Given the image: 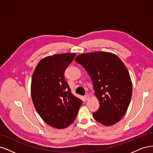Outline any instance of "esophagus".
<instances>
[{"label":"esophagus","instance_id":"esophagus-1","mask_svg":"<svg viewBox=\"0 0 153 153\" xmlns=\"http://www.w3.org/2000/svg\"><path fill=\"white\" fill-rule=\"evenodd\" d=\"M89 98H90V96H89V94H87V95H85V100H86V101H87L88 100H89Z\"/></svg>","mask_w":153,"mask_h":153}]
</instances>
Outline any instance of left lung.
<instances>
[{
	"mask_svg": "<svg viewBox=\"0 0 153 153\" xmlns=\"http://www.w3.org/2000/svg\"><path fill=\"white\" fill-rule=\"evenodd\" d=\"M75 61L85 68L93 83L100 103L93 118L105 126L119 122L132 96V82L124 64L116 55L105 52L82 53Z\"/></svg>",
	"mask_w": 153,
	"mask_h": 153,
	"instance_id": "obj_1",
	"label": "left lung"
}]
</instances>
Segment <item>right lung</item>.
<instances>
[{"label":"right lung","mask_w":153,"mask_h":153,"mask_svg":"<svg viewBox=\"0 0 153 153\" xmlns=\"http://www.w3.org/2000/svg\"><path fill=\"white\" fill-rule=\"evenodd\" d=\"M76 53L55 54L42 59L33 73L31 96L40 117L49 126L65 128L75 121L82 101L74 96L64 72Z\"/></svg>","instance_id":"right-lung-1"}]
</instances>
